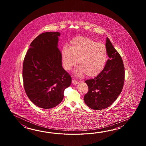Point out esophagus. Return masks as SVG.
Here are the masks:
<instances>
[{
    "mask_svg": "<svg viewBox=\"0 0 146 146\" xmlns=\"http://www.w3.org/2000/svg\"><path fill=\"white\" fill-rule=\"evenodd\" d=\"M72 84H74L76 85V84H77L79 83V82L77 80L74 79V80H72Z\"/></svg>",
    "mask_w": 146,
    "mask_h": 146,
    "instance_id": "obj_1",
    "label": "esophagus"
}]
</instances>
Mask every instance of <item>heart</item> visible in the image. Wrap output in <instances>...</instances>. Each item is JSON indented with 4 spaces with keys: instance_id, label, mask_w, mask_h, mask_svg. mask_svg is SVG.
I'll return each mask as SVG.
<instances>
[{
    "instance_id": "1",
    "label": "heart",
    "mask_w": 146,
    "mask_h": 146,
    "mask_svg": "<svg viewBox=\"0 0 146 146\" xmlns=\"http://www.w3.org/2000/svg\"><path fill=\"white\" fill-rule=\"evenodd\" d=\"M108 58L104 44L85 36L75 37L70 42L69 48L64 47L62 50L64 68L70 70L77 60L76 74L79 76L96 77L104 68Z\"/></svg>"
}]
</instances>
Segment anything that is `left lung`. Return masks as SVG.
<instances>
[{
	"mask_svg": "<svg viewBox=\"0 0 146 146\" xmlns=\"http://www.w3.org/2000/svg\"><path fill=\"white\" fill-rule=\"evenodd\" d=\"M108 60L102 72L94 79L85 81L89 91L84 101L89 108L101 110L111 106L121 93L124 86L125 68L119 54L106 38Z\"/></svg>",
	"mask_w": 146,
	"mask_h": 146,
	"instance_id": "left-lung-1",
	"label": "left lung"
}]
</instances>
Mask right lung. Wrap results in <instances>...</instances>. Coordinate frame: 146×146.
<instances>
[{
    "mask_svg": "<svg viewBox=\"0 0 146 146\" xmlns=\"http://www.w3.org/2000/svg\"><path fill=\"white\" fill-rule=\"evenodd\" d=\"M58 32H45L32 42L23 64V80L28 98L35 106L49 109L58 106L72 78L62 68L58 48Z\"/></svg>",
    "mask_w": 146,
    "mask_h": 146,
    "instance_id": "add662e5",
    "label": "right lung"
}]
</instances>
